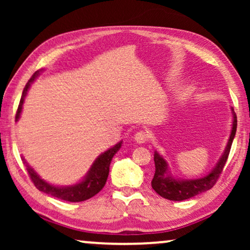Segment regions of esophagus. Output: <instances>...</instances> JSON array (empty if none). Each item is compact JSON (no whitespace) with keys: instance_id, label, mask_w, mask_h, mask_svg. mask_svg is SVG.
Segmentation results:
<instances>
[{"instance_id":"esophagus-1","label":"esophagus","mask_w":250,"mask_h":250,"mask_svg":"<svg viewBox=\"0 0 250 250\" xmlns=\"http://www.w3.org/2000/svg\"><path fill=\"white\" fill-rule=\"evenodd\" d=\"M146 140H148V134H146V132H138L136 134L134 135V141L136 143H140V145H142V143H146Z\"/></svg>"}]
</instances>
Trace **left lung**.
Returning <instances> with one entry per match:
<instances>
[{
    "label": "left lung",
    "instance_id": "left-lung-1",
    "mask_svg": "<svg viewBox=\"0 0 250 250\" xmlns=\"http://www.w3.org/2000/svg\"><path fill=\"white\" fill-rule=\"evenodd\" d=\"M231 132L230 135H229V140L227 146H225L224 151L221 155L220 159L217 160L216 165L210 169L209 173L203 177L190 180L175 177L170 173L167 160L158 151H155V153H153V160H155L156 170L151 181V187L159 196L168 200L182 201L196 197L200 193L206 192L207 190L214 187L218 176H220L222 170H223L225 163H227L232 142H233L235 132H237V115H235L233 108H231Z\"/></svg>",
    "mask_w": 250,
    "mask_h": 250
}]
</instances>
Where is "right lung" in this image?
Returning a JSON list of instances; mask_svg holds the SVG:
<instances>
[{
    "mask_svg": "<svg viewBox=\"0 0 250 250\" xmlns=\"http://www.w3.org/2000/svg\"><path fill=\"white\" fill-rule=\"evenodd\" d=\"M43 70L44 69L37 70L28 81V83L26 84L25 88H23L18 111H17L16 115V122H18L20 116H21L22 105L27 97V93H28V90L34 82L37 80V77L43 73ZM122 145L123 141H119L117 145H115L111 148L105 150L104 152H102L101 155H99L98 158L91 165L90 169L87 170V173L78 182L70 184V186H57V184L47 182V181L42 179L39 175V173L26 162L25 157L21 156V159L27 167V172H28L33 183L35 184V187L40 191L50 194V196L54 198H58V199L70 201V203H80V201L90 199V198L95 196V194L102 190V188L104 187L105 182H107L111 160L118 150L122 148Z\"/></svg>",
    "mask_w": 250,
    "mask_h": 250,
    "instance_id": "add662e5",
    "label": "right lung"
}]
</instances>
